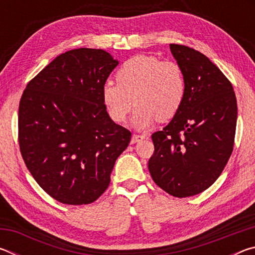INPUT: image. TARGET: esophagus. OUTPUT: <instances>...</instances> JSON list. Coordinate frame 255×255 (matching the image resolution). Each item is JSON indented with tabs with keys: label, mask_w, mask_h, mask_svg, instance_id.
Instances as JSON below:
<instances>
[{
	"label": "esophagus",
	"mask_w": 255,
	"mask_h": 255,
	"mask_svg": "<svg viewBox=\"0 0 255 255\" xmlns=\"http://www.w3.org/2000/svg\"><path fill=\"white\" fill-rule=\"evenodd\" d=\"M145 138H146V135H144V133H141V135H139V133H133L131 137V144L138 143V141L143 140Z\"/></svg>",
	"instance_id": "esophagus-1"
}]
</instances>
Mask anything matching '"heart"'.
<instances>
[{"mask_svg":"<svg viewBox=\"0 0 255 255\" xmlns=\"http://www.w3.org/2000/svg\"><path fill=\"white\" fill-rule=\"evenodd\" d=\"M116 80L117 83L106 82L101 91L103 105L115 123L126 122L133 103L137 107L132 125L137 129L147 128L156 119L173 118L182 106L185 79L182 68L173 60L133 56L120 66Z\"/></svg>","mask_w":255,"mask_h":255,"instance_id":"1","label":"heart"}]
</instances>
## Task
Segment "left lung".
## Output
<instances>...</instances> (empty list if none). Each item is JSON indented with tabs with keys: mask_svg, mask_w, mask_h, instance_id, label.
Listing matches in <instances>:
<instances>
[{
	"mask_svg": "<svg viewBox=\"0 0 255 255\" xmlns=\"http://www.w3.org/2000/svg\"><path fill=\"white\" fill-rule=\"evenodd\" d=\"M182 68V106L163 130L154 132L148 161L152 179L169 195L185 198L208 189L230 159L237 120L234 89L223 72L196 49L170 45Z\"/></svg>",
	"mask_w": 255,
	"mask_h": 255,
	"instance_id": "1",
	"label": "left lung"
}]
</instances>
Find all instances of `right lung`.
<instances>
[{
	"instance_id": "1",
	"label": "right lung",
	"mask_w": 255,
	"mask_h": 255,
	"mask_svg": "<svg viewBox=\"0 0 255 255\" xmlns=\"http://www.w3.org/2000/svg\"><path fill=\"white\" fill-rule=\"evenodd\" d=\"M118 60L102 49L59 55L25 86L19 105V146L37 183L62 204L89 205L110 183L131 132L115 124L102 86Z\"/></svg>"
}]
</instances>
